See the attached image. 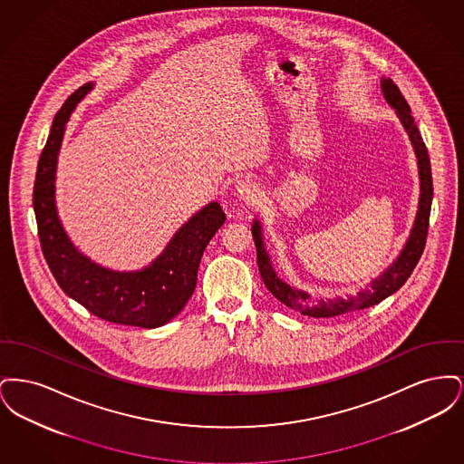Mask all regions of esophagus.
Segmentation results:
<instances>
[{"label":"esophagus","mask_w":464,"mask_h":464,"mask_svg":"<svg viewBox=\"0 0 464 464\" xmlns=\"http://www.w3.org/2000/svg\"><path fill=\"white\" fill-rule=\"evenodd\" d=\"M237 195L246 203L256 201L259 197V186L250 179H242L237 182Z\"/></svg>","instance_id":"1"}]
</instances>
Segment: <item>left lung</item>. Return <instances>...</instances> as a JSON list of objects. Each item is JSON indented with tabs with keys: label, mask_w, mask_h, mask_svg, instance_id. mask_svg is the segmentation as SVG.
I'll list each match as a JSON object with an SVG mask.
<instances>
[{
	"label": "left lung",
	"mask_w": 464,
	"mask_h": 464,
	"mask_svg": "<svg viewBox=\"0 0 464 464\" xmlns=\"http://www.w3.org/2000/svg\"><path fill=\"white\" fill-rule=\"evenodd\" d=\"M381 89H382L386 101L397 110V114L400 116L405 130L409 132L412 144H414V150H416V155H418V163H420V210H418V218L414 222V227L411 231L409 242L405 243V246H403L401 254L398 256L397 261L390 266L379 278L372 280V284L365 290H362L358 294V297H354V299L353 297L350 301L337 299V301H329V303H325L324 299L314 301L306 292L290 287L276 276V273L271 266V259L266 254L265 243H263V237H261V224H259V221H256L252 226V237H254L256 248H257V266H259V273L263 276L266 287L280 303H284L285 306L294 309V311L308 314V316L331 318V316H337V314H343V313L371 308V306L379 304L382 299L395 294L398 288L407 282V278L411 276V273L420 263L424 245H426L428 226H430V212H431V198H433V179H431V165H430L428 150L422 142L420 129H418V125H416V121L411 114V108H409V104H407L405 97L401 95L400 89L393 83V80L392 78H382Z\"/></svg>",
	"instance_id": "obj_1"
}]
</instances>
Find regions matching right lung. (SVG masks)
<instances>
[{"label":"right lung","instance_id":"obj_1","mask_svg":"<svg viewBox=\"0 0 464 464\" xmlns=\"http://www.w3.org/2000/svg\"><path fill=\"white\" fill-rule=\"evenodd\" d=\"M92 90L72 92L57 111L38 161L33 207L44 261L59 287L92 314L118 325L156 329L170 322L197 287V273L207 243L226 216L210 203L186 222L153 265L135 273L111 271L92 263L69 242L55 210V167L69 114Z\"/></svg>","mask_w":464,"mask_h":464}]
</instances>
